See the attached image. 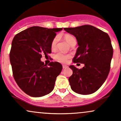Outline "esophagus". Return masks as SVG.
I'll list each match as a JSON object with an SVG mask.
<instances>
[{
	"instance_id": "esophagus-1",
	"label": "esophagus",
	"mask_w": 121,
	"mask_h": 121,
	"mask_svg": "<svg viewBox=\"0 0 121 121\" xmlns=\"http://www.w3.org/2000/svg\"><path fill=\"white\" fill-rule=\"evenodd\" d=\"M68 67L67 66H66V65H63V69H67Z\"/></svg>"
}]
</instances>
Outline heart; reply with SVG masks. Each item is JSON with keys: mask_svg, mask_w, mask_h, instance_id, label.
<instances>
[{"mask_svg": "<svg viewBox=\"0 0 121 121\" xmlns=\"http://www.w3.org/2000/svg\"><path fill=\"white\" fill-rule=\"evenodd\" d=\"M65 40L67 41V42L69 43V44H71V43L73 42V41L75 40V39L71 35L66 34L65 35ZM58 40H59V36H56L52 40V42H51V48H54L55 47H56L57 43H58ZM70 56L69 55H66V54H63V52H58L56 55H55V58L59 62H62V63H65L68 60L69 58H70Z\"/></svg>", "mask_w": 121, "mask_h": 121, "instance_id": "b5f03b06", "label": "heart"}]
</instances>
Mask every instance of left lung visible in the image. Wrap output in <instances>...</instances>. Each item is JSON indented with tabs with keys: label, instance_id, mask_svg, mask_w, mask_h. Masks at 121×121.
Segmentation results:
<instances>
[{
	"label": "left lung",
	"instance_id": "8db88e82",
	"mask_svg": "<svg viewBox=\"0 0 121 121\" xmlns=\"http://www.w3.org/2000/svg\"><path fill=\"white\" fill-rule=\"evenodd\" d=\"M64 30L74 35L78 42L74 62L85 65L81 69L69 66L73 72L69 78L72 90L82 95L95 93L105 82L110 69L113 55L110 38L107 33L90 25Z\"/></svg>",
	"mask_w": 121,
	"mask_h": 121
}]
</instances>
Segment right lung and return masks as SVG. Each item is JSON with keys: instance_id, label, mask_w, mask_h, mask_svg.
<instances>
[{"instance_id": "add662e5", "label": "right lung", "mask_w": 121, "mask_h": 121, "mask_svg": "<svg viewBox=\"0 0 121 121\" xmlns=\"http://www.w3.org/2000/svg\"><path fill=\"white\" fill-rule=\"evenodd\" d=\"M62 28L33 26L13 38L9 53L13 76L17 85L32 97L46 95L53 90L62 66L57 62L44 65L40 59L51 52V42Z\"/></svg>"}]
</instances>
